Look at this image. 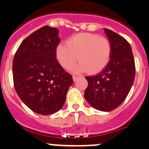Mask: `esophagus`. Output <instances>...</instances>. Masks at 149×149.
<instances>
[{"instance_id": "34e87169", "label": "esophagus", "mask_w": 149, "mask_h": 149, "mask_svg": "<svg viewBox=\"0 0 149 149\" xmlns=\"http://www.w3.org/2000/svg\"><path fill=\"white\" fill-rule=\"evenodd\" d=\"M78 76H73V82H76V80L78 79Z\"/></svg>"}]
</instances>
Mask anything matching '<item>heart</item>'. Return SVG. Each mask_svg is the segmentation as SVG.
Segmentation results:
<instances>
[{"label": "heart", "instance_id": "obj_1", "mask_svg": "<svg viewBox=\"0 0 149 149\" xmlns=\"http://www.w3.org/2000/svg\"><path fill=\"white\" fill-rule=\"evenodd\" d=\"M111 54L110 42L90 33H77L67 41V45L59 44L55 50L57 60L64 69H70L79 59L80 63L73 69L74 73H99L109 64Z\"/></svg>", "mask_w": 149, "mask_h": 149}]
</instances>
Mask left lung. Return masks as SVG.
I'll return each instance as SVG.
<instances>
[{
  "mask_svg": "<svg viewBox=\"0 0 149 149\" xmlns=\"http://www.w3.org/2000/svg\"><path fill=\"white\" fill-rule=\"evenodd\" d=\"M104 32L112 46L109 64L98 74L86 76L88 85L85 98L94 109L109 112L127 97L135 78V62L130 43L111 30Z\"/></svg>",
  "mask_w": 149,
  "mask_h": 149,
  "instance_id": "8db88e82",
  "label": "left lung"
}]
</instances>
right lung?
Wrapping results in <instances>:
<instances>
[{"label":"right lung","instance_id":"1","mask_svg":"<svg viewBox=\"0 0 149 149\" xmlns=\"http://www.w3.org/2000/svg\"><path fill=\"white\" fill-rule=\"evenodd\" d=\"M60 41L57 28L42 27L22 41L13 61L15 91L28 108L43 116L60 110L73 82L56 58Z\"/></svg>","mask_w":149,"mask_h":149}]
</instances>
